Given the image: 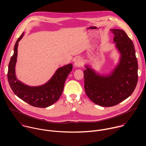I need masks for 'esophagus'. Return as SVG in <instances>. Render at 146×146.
Returning <instances> with one entry per match:
<instances>
[{
  "label": "esophagus",
  "mask_w": 146,
  "mask_h": 146,
  "mask_svg": "<svg viewBox=\"0 0 146 146\" xmlns=\"http://www.w3.org/2000/svg\"><path fill=\"white\" fill-rule=\"evenodd\" d=\"M83 62L81 58H77L74 60V66L76 67H80L82 65Z\"/></svg>",
  "instance_id": "esophagus-1"
}]
</instances>
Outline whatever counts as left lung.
<instances>
[{"instance_id": "1", "label": "left lung", "mask_w": 146, "mask_h": 146, "mask_svg": "<svg viewBox=\"0 0 146 146\" xmlns=\"http://www.w3.org/2000/svg\"><path fill=\"white\" fill-rule=\"evenodd\" d=\"M114 42L121 54L119 62L109 75H100L86 66L84 89L96 105L111 107L127 99L134 91L138 80V65L131 39L123 30L111 29Z\"/></svg>"}]
</instances>
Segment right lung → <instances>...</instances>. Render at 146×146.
<instances>
[{"label":"right lung","instance_id":"1","mask_svg":"<svg viewBox=\"0 0 146 146\" xmlns=\"http://www.w3.org/2000/svg\"><path fill=\"white\" fill-rule=\"evenodd\" d=\"M20 36L14 46V54L9 64L7 78L13 92L30 105L40 108L48 107L55 103L63 91L65 80L73 69L72 64L59 68L52 78L45 84L38 87H29L18 81L15 74L18 42L24 36Z\"/></svg>","mask_w":146,"mask_h":146}]
</instances>
